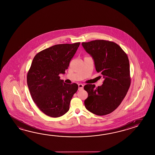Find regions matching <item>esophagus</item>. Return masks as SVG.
<instances>
[{"mask_svg": "<svg viewBox=\"0 0 155 155\" xmlns=\"http://www.w3.org/2000/svg\"><path fill=\"white\" fill-rule=\"evenodd\" d=\"M83 87L84 85L82 84H78V90H82L83 89Z\"/></svg>", "mask_w": 155, "mask_h": 155, "instance_id": "obj_1", "label": "esophagus"}]
</instances>
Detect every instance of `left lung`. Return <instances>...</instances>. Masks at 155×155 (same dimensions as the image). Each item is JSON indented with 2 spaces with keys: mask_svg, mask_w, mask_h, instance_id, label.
<instances>
[{
  "mask_svg": "<svg viewBox=\"0 0 155 155\" xmlns=\"http://www.w3.org/2000/svg\"><path fill=\"white\" fill-rule=\"evenodd\" d=\"M83 47L94 62L97 72L104 79L103 84H86L88 93L84 101L86 109L98 116L110 114L120 106L131 84L127 55L113 41L95 40L83 42Z\"/></svg>",
  "mask_w": 155,
  "mask_h": 155,
  "instance_id": "left-lung-1",
  "label": "left lung"
}]
</instances>
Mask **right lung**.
<instances>
[{
	"instance_id": "add662e5",
	"label": "right lung",
	"mask_w": 155,
	"mask_h": 155,
	"mask_svg": "<svg viewBox=\"0 0 155 155\" xmlns=\"http://www.w3.org/2000/svg\"><path fill=\"white\" fill-rule=\"evenodd\" d=\"M80 43L54 45L35 55L27 74V84L31 98L41 112L49 117L66 114L76 83L67 84L59 74L65 73Z\"/></svg>"
}]
</instances>
